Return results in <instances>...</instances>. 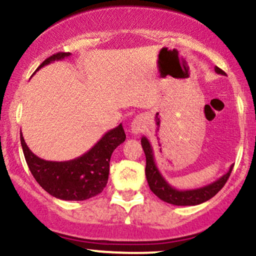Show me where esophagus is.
<instances>
[{"mask_svg":"<svg viewBox=\"0 0 256 256\" xmlns=\"http://www.w3.org/2000/svg\"><path fill=\"white\" fill-rule=\"evenodd\" d=\"M130 128H131V132H132V134H134L143 132L146 128V122L144 118H143V116H136V118L132 120Z\"/></svg>","mask_w":256,"mask_h":256,"instance_id":"1","label":"esophagus"}]
</instances>
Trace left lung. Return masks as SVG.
<instances>
[{
  "label": "left lung",
  "mask_w": 256,
  "mask_h": 256,
  "mask_svg": "<svg viewBox=\"0 0 256 256\" xmlns=\"http://www.w3.org/2000/svg\"><path fill=\"white\" fill-rule=\"evenodd\" d=\"M214 71L218 73V74L226 76V73L216 66V68H214ZM140 143H142V148L146 154V180H148L149 188H150L152 192H154L158 198L167 202V204H171L174 206H196L200 204H204V202L212 198L214 195H216V194L222 190V188L224 186L226 182H228V177H230L232 168H234V165L230 166L228 171L226 172L224 176H222V177L216 179L213 183L204 185V186L196 188V189L190 190H179L173 188L172 185H170L168 182L164 178V176L161 174L160 171H158L154 160L152 146L148 138L143 136L140 138Z\"/></svg>",
  "instance_id": "8db88e82"
}]
</instances>
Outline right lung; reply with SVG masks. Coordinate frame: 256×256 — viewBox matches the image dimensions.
I'll use <instances>...</instances> for the list:
<instances>
[{"label": "right lung", "mask_w": 256, "mask_h": 256, "mask_svg": "<svg viewBox=\"0 0 256 256\" xmlns=\"http://www.w3.org/2000/svg\"><path fill=\"white\" fill-rule=\"evenodd\" d=\"M68 56L71 52L52 55L36 71ZM125 138V131L120 124L106 132L92 148L79 158L68 161H48L34 155L20 134L22 152L32 176L46 192L64 201H84L102 192L108 182L112 152Z\"/></svg>", "instance_id": "obj_1"}]
</instances>
